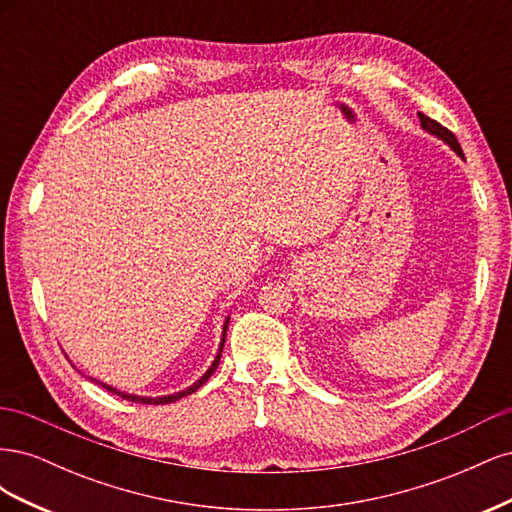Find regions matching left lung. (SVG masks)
Listing matches in <instances>:
<instances>
[{"instance_id": "obj_1", "label": "left lung", "mask_w": 512, "mask_h": 512, "mask_svg": "<svg viewBox=\"0 0 512 512\" xmlns=\"http://www.w3.org/2000/svg\"><path fill=\"white\" fill-rule=\"evenodd\" d=\"M418 119H421V126L427 130V132H431V134H436V136H440L444 143H448L453 147V151H457L459 156L463 158V151H461V145H459V141H457V136L448 130V128H444L442 123H438L436 119H431V117H427V115H423V113H418Z\"/></svg>"}]
</instances>
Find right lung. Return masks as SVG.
Wrapping results in <instances>:
<instances>
[{
  "instance_id": "obj_1",
  "label": "right lung",
  "mask_w": 512,
  "mask_h": 512,
  "mask_svg": "<svg viewBox=\"0 0 512 512\" xmlns=\"http://www.w3.org/2000/svg\"><path fill=\"white\" fill-rule=\"evenodd\" d=\"M226 329H228V320H226V324H224V335H222V344H220V352H218V356H215V361H213V365L205 371L203 374V378L200 380H196L190 389H185V391H181V393H175V395H166V397H138V395H128V393H121V391H117V389H113V386H108V384H102L106 391H111V393H115V395H119V397H123V399H128V401H134V404H151V406H164V404H173V401H177V399H181V397H185V395H192L194 391H198L200 386H203L211 376H213V371L218 369V365H220V356H222V350H224V342H226Z\"/></svg>"
}]
</instances>
